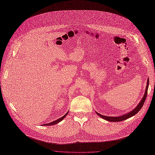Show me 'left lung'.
<instances>
[{"label": "left lung", "instance_id": "left-lung-1", "mask_svg": "<svg viewBox=\"0 0 155 155\" xmlns=\"http://www.w3.org/2000/svg\"><path fill=\"white\" fill-rule=\"evenodd\" d=\"M148 85H149V79L148 78V81H147V87H146V90H145V93L144 94V96L143 97V98L142 99L141 101L139 103V104H138V106L132 111L129 112V113H127L123 116H119V117H109V116H103L100 114L98 113V112H96V114L100 116L101 118L107 120V121H110V122H120V121H122L124 120L125 119H127L131 117H132L133 116L135 115L136 114H137L138 111L141 109L145 101L146 97L147 96V92H148Z\"/></svg>", "mask_w": 155, "mask_h": 155}]
</instances>
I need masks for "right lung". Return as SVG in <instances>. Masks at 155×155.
Returning a JSON list of instances; mask_svg holds the SVG:
<instances>
[{
  "label": "right lung",
  "instance_id": "1",
  "mask_svg": "<svg viewBox=\"0 0 155 155\" xmlns=\"http://www.w3.org/2000/svg\"><path fill=\"white\" fill-rule=\"evenodd\" d=\"M68 113V111L67 112V113H66L64 116H62V117H61V118H59V119H57V120H55V121L51 122H50V123H48V124H44V125H54V124H57L58 122H61L62 120H63V119L65 118V117L67 116V115Z\"/></svg>",
  "mask_w": 155,
  "mask_h": 155
}]
</instances>
